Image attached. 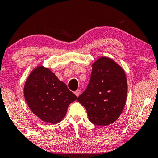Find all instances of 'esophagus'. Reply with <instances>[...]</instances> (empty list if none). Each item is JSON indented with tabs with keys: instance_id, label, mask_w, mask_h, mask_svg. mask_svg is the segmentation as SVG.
Instances as JSON below:
<instances>
[{
	"instance_id": "esophagus-1",
	"label": "esophagus",
	"mask_w": 158,
	"mask_h": 158,
	"mask_svg": "<svg viewBox=\"0 0 158 158\" xmlns=\"http://www.w3.org/2000/svg\"><path fill=\"white\" fill-rule=\"evenodd\" d=\"M74 94H75V95H76L77 97H78V96L80 95V94H81V91H80L79 89H78V90H77L76 91H75Z\"/></svg>"
}]
</instances>
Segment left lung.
Instances as JSON below:
<instances>
[{
  "label": "left lung",
  "instance_id": "1",
  "mask_svg": "<svg viewBox=\"0 0 158 158\" xmlns=\"http://www.w3.org/2000/svg\"><path fill=\"white\" fill-rule=\"evenodd\" d=\"M128 84L123 68L109 57L92 64L89 83L77 101L85 107L91 123L108 126L118 118L126 102Z\"/></svg>",
  "mask_w": 158,
  "mask_h": 158
}]
</instances>
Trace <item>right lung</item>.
I'll return each mask as SVG.
<instances>
[{"instance_id":"obj_1","label":"right lung","mask_w":158,"mask_h":158,"mask_svg":"<svg viewBox=\"0 0 158 158\" xmlns=\"http://www.w3.org/2000/svg\"><path fill=\"white\" fill-rule=\"evenodd\" d=\"M24 96L34 114L46 123H60L77 97L48 68L39 66L27 79Z\"/></svg>"}]
</instances>
